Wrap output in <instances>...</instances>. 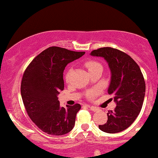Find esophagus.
<instances>
[{
  "mask_svg": "<svg viewBox=\"0 0 158 158\" xmlns=\"http://www.w3.org/2000/svg\"><path fill=\"white\" fill-rule=\"evenodd\" d=\"M88 107H89V108H90V110H92V111H93V112H96V111H98V110H99V109H98V107H93V106H88Z\"/></svg>",
  "mask_w": 158,
  "mask_h": 158,
  "instance_id": "esophagus-1",
  "label": "esophagus"
}]
</instances>
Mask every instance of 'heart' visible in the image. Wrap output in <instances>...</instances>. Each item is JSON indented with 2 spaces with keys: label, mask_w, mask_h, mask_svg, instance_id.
Here are the masks:
<instances>
[{
  "label": "heart",
  "mask_w": 158,
  "mask_h": 158,
  "mask_svg": "<svg viewBox=\"0 0 158 158\" xmlns=\"http://www.w3.org/2000/svg\"><path fill=\"white\" fill-rule=\"evenodd\" d=\"M84 65L86 66V68L88 69L89 72L92 70L95 69L96 68H98V67H101V64L95 60H86L84 62ZM69 74H70V70L66 73V75H65V79L66 81H68V78H69ZM100 92H101V88L100 87H95V88L91 89L88 91L87 96L88 99H93L94 98L97 96L98 94H99Z\"/></svg>",
  "instance_id": "b5f03b06"
}]
</instances>
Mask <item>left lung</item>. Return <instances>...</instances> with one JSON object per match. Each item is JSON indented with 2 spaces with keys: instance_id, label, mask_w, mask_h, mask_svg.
Instances as JSON below:
<instances>
[{
  "instance_id": "1",
  "label": "left lung",
  "mask_w": 158,
  "mask_h": 158,
  "mask_svg": "<svg viewBox=\"0 0 158 158\" xmlns=\"http://www.w3.org/2000/svg\"><path fill=\"white\" fill-rule=\"evenodd\" d=\"M90 55L102 57L107 60L111 72L108 87L117 106L108 110L107 122L99 125L106 133H118L127 129L138 116L145 95V81L138 64L126 53L106 47L90 52Z\"/></svg>"
}]
</instances>
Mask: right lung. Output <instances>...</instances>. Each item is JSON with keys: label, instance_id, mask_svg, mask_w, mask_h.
<instances>
[{"label": "right lung", "instance_id": "obj_1", "mask_svg": "<svg viewBox=\"0 0 158 158\" xmlns=\"http://www.w3.org/2000/svg\"><path fill=\"white\" fill-rule=\"evenodd\" d=\"M84 54V51L50 47L27 67L21 80V97L28 116L42 131L63 135L74 127L81 105L60 107L57 94L64 87L65 67Z\"/></svg>", "mask_w": 158, "mask_h": 158}]
</instances>
